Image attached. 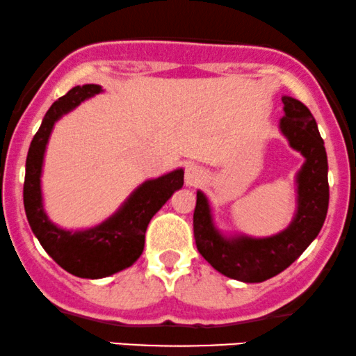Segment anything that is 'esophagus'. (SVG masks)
Listing matches in <instances>:
<instances>
[{"mask_svg": "<svg viewBox=\"0 0 356 356\" xmlns=\"http://www.w3.org/2000/svg\"><path fill=\"white\" fill-rule=\"evenodd\" d=\"M204 179V170L198 165H190L185 170V183L188 186H198Z\"/></svg>", "mask_w": 356, "mask_h": 356, "instance_id": "obj_1", "label": "esophagus"}]
</instances>
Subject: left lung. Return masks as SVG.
<instances>
[{"instance_id": "8db88e82", "label": "left lung", "mask_w": 356, "mask_h": 356, "mask_svg": "<svg viewBox=\"0 0 356 356\" xmlns=\"http://www.w3.org/2000/svg\"><path fill=\"white\" fill-rule=\"evenodd\" d=\"M285 115L280 130L292 148L305 156L299 178V208L292 225L266 239L239 238L227 241L218 234L208 200L196 193L193 214L196 248L214 269L243 282H262L289 266L317 238L328 209V161L317 122L300 100L282 97Z\"/></svg>"}]
</instances>
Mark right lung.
Wrapping results in <instances>:
<instances>
[{"mask_svg":"<svg viewBox=\"0 0 356 356\" xmlns=\"http://www.w3.org/2000/svg\"><path fill=\"white\" fill-rule=\"evenodd\" d=\"M100 90V86L95 84L77 86L51 105L31 142L23 188L26 216L44 251L63 269L84 279L107 277L134 264L143 251L145 232L153 214L183 186V170L145 181L115 216L94 229L64 231L47 219L41 203L39 177L52 125L60 115Z\"/></svg>","mask_w":356,"mask_h":356,"instance_id":"right-lung-1","label":"right lung"}]
</instances>
